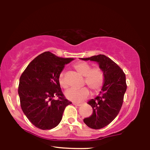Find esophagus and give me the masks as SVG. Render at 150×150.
<instances>
[{
  "label": "esophagus",
  "mask_w": 150,
  "mask_h": 150,
  "mask_svg": "<svg viewBox=\"0 0 150 150\" xmlns=\"http://www.w3.org/2000/svg\"><path fill=\"white\" fill-rule=\"evenodd\" d=\"M73 105H75V106H81V105H82V104H81V103H73Z\"/></svg>",
  "instance_id": "esophagus-1"
}]
</instances>
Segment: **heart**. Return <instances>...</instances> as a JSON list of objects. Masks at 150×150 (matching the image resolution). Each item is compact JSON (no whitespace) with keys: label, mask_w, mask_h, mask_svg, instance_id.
<instances>
[{"label":"heart","mask_w":150,"mask_h":150,"mask_svg":"<svg viewBox=\"0 0 150 150\" xmlns=\"http://www.w3.org/2000/svg\"><path fill=\"white\" fill-rule=\"evenodd\" d=\"M73 68L79 74L85 77L84 83L91 88L93 93L96 94L102 89L105 81V73L99 67H92L91 64L87 62H79L73 65ZM59 85L63 88H67L68 84L64 79L63 73H60L58 77ZM65 96L68 100L72 102H81L87 98L89 95V91L87 87L81 88L80 89H70L66 91Z\"/></svg>","instance_id":"obj_1"}]
</instances>
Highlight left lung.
<instances>
[{
    "label": "left lung",
    "instance_id": "8db88e82",
    "mask_svg": "<svg viewBox=\"0 0 150 150\" xmlns=\"http://www.w3.org/2000/svg\"><path fill=\"white\" fill-rule=\"evenodd\" d=\"M81 59L98 62L105 73V84L99 95L87 103L93 108L92 115L83 120L89 128L97 130L108 125L118 115L127 88L126 75L115 62L105 55Z\"/></svg>",
    "mask_w": 150,
    "mask_h": 150
}]
</instances>
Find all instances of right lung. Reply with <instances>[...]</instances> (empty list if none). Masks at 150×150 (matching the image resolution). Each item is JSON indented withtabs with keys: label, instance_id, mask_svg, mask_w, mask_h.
<instances>
[{
	"label": "right lung",
	"instance_id": "obj_1",
	"mask_svg": "<svg viewBox=\"0 0 150 150\" xmlns=\"http://www.w3.org/2000/svg\"><path fill=\"white\" fill-rule=\"evenodd\" d=\"M73 58L59 57L50 52L33 59L20 77L18 95L22 110L30 122L41 130H50L62 120L66 106L58 77ZM57 97V100L52 99Z\"/></svg>",
	"mask_w": 150,
	"mask_h": 150
}]
</instances>
